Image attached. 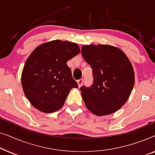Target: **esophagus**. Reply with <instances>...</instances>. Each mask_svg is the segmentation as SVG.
Wrapping results in <instances>:
<instances>
[{
  "label": "esophagus",
  "instance_id": "34e87169",
  "mask_svg": "<svg viewBox=\"0 0 155 155\" xmlns=\"http://www.w3.org/2000/svg\"><path fill=\"white\" fill-rule=\"evenodd\" d=\"M78 86L79 87H80L82 84V83H83V82H84V79L83 78H81V79H80V80H78Z\"/></svg>",
  "mask_w": 155,
  "mask_h": 155
}]
</instances>
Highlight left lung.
<instances>
[{"instance_id": "obj_1", "label": "left lung", "mask_w": 155, "mask_h": 155, "mask_svg": "<svg viewBox=\"0 0 155 155\" xmlns=\"http://www.w3.org/2000/svg\"><path fill=\"white\" fill-rule=\"evenodd\" d=\"M81 54L92 69L93 83L80 87L86 107L97 116L113 114L132 92L135 75L124 51L110 45H84Z\"/></svg>"}]
</instances>
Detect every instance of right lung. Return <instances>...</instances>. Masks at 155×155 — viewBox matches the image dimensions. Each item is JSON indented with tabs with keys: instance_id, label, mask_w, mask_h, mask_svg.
Returning <instances> with one entry per match:
<instances>
[{
	"instance_id": "right-lung-1",
	"label": "right lung",
	"mask_w": 155,
	"mask_h": 155,
	"mask_svg": "<svg viewBox=\"0 0 155 155\" xmlns=\"http://www.w3.org/2000/svg\"><path fill=\"white\" fill-rule=\"evenodd\" d=\"M80 52L77 44L54 40L35 48L27 59L21 82L33 107L52 113L64 104L72 88H78L67 62Z\"/></svg>"
}]
</instances>
